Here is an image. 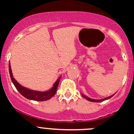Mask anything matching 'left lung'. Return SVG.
<instances>
[{
    "label": "left lung",
    "instance_id": "obj_1",
    "mask_svg": "<svg viewBox=\"0 0 134 134\" xmlns=\"http://www.w3.org/2000/svg\"><path fill=\"white\" fill-rule=\"evenodd\" d=\"M114 94L111 95V96H109V97H107V98H103V99H91V98H88V97H87L86 96H85V95L84 94H82V96L84 97V98H85L86 99H87V101H91V102H101V101H103L104 100H107V99H110V98H111L112 96H114Z\"/></svg>",
    "mask_w": 134,
    "mask_h": 134
}]
</instances>
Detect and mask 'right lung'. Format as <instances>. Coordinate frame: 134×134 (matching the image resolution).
I'll list each match as a JSON object with an SVG mask.
<instances>
[{"label":"right lung","instance_id":"1","mask_svg":"<svg viewBox=\"0 0 134 134\" xmlns=\"http://www.w3.org/2000/svg\"><path fill=\"white\" fill-rule=\"evenodd\" d=\"M9 74H10V79L12 80V82L16 87L17 90L23 96L25 97L26 98L29 99H31V100L35 101H47L50 99L52 97H53L56 93L57 90V87L58 83H59L60 79L61 76L57 80V81L53 84V86L52 87L49 91L44 92H41L38 91H34L27 89L26 87H23L21 84L18 82L13 77V73H12L11 67H10V63L9 64Z\"/></svg>","mask_w":134,"mask_h":134}]
</instances>
